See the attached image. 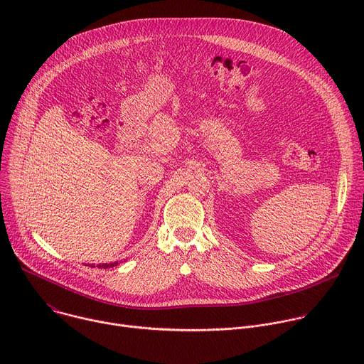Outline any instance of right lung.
<instances>
[{
  "instance_id": "1",
  "label": "right lung",
  "mask_w": 364,
  "mask_h": 364,
  "mask_svg": "<svg viewBox=\"0 0 364 364\" xmlns=\"http://www.w3.org/2000/svg\"><path fill=\"white\" fill-rule=\"evenodd\" d=\"M115 265H118V262H114V264H102V265H97V268H103V269H107V268H111V267H115ZM92 268H95V265H90Z\"/></svg>"
}]
</instances>
